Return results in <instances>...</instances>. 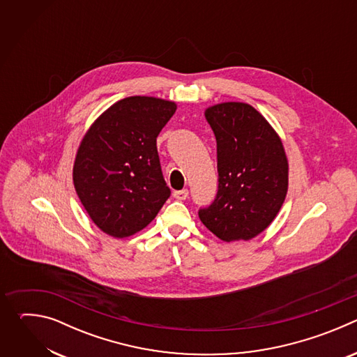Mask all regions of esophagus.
<instances>
[{
    "mask_svg": "<svg viewBox=\"0 0 357 357\" xmlns=\"http://www.w3.org/2000/svg\"><path fill=\"white\" fill-rule=\"evenodd\" d=\"M188 195H189L188 189H182V190H175L174 192V197L178 199V200H185L188 197Z\"/></svg>",
    "mask_w": 357,
    "mask_h": 357,
    "instance_id": "1",
    "label": "esophagus"
}]
</instances>
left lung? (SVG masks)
Masks as SVG:
<instances>
[{
    "mask_svg": "<svg viewBox=\"0 0 357 357\" xmlns=\"http://www.w3.org/2000/svg\"><path fill=\"white\" fill-rule=\"evenodd\" d=\"M218 142L219 190L199 219L223 241L251 240L277 218L288 192L282 141L252 106L226 101L205 110Z\"/></svg>",
    "mask_w": 357,
    "mask_h": 357,
    "instance_id": "obj_1",
    "label": "left lung"
}]
</instances>
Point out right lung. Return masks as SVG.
Wrapping results in <instances>:
<instances>
[{
  "label": "right lung",
  "mask_w": 357,
  "mask_h": 357,
  "mask_svg": "<svg viewBox=\"0 0 357 357\" xmlns=\"http://www.w3.org/2000/svg\"><path fill=\"white\" fill-rule=\"evenodd\" d=\"M176 103L131 96L101 113L83 135L73 185L93 223L114 238L130 237L155 219L171 195L157 137Z\"/></svg>",
  "instance_id": "obj_1"
}]
</instances>
